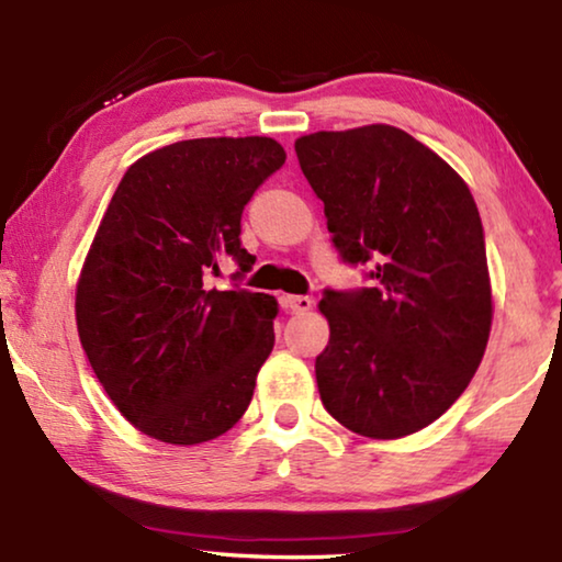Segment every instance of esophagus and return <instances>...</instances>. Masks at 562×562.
<instances>
[{
  "label": "esophagus",
  "mask_w": 562,
  "mask_h": 562,
  "mask_svg": "<svg viewBox=\"0 0 562 562\" xmlns=\"http://www.w3.org/2000/svg\"><path fill=\"white\" fill-rule=\"evenodd\" d=\"M283 306H286V310L294 312V314H304V312H310L312 306H314V299L312 296H304V294L283 296Z\"/></svg>",
  "instance_id": "obj_1"
}]
</instances>
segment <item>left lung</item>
Masks as SVG:
<instances>
[{
	"mask_svg": "<svg viewBox=\"0 0 562 562\" xmlns=\"http://www.w3.org/2000/svg\"><path fill=\"white\" fill-rule=\"evenodd\" d=\"M325 202L340 258L371 266V286L325 289L329 342L319 398L373 440L419 432L471 383L491 333V281L479 206L445 160L391 125L296 140Z\"/></svg>",
	"mask_w": 562,
	"mask_h": 562,
	"instance_id": "obj_1",
	"label": "left lung"
}]
</instances>
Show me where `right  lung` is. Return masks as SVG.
I'll return each instance as SVG.
<instances>
[{"instance_id":"add662e5","label":"right lung","mask_w":562,"mask_h":562,"mask_svg":"<svg viewBox=\"0 0 562 562\" xmlns=\"http://www.w3.org/2000/svg\"><path fill=\"white\" fill-rule=\"evenodd\" d=\"M283 160L271 137L181 140L135 160L106 206L76 327L106 396L148 437L199 445L248 409L279 304L240 289L256 263L240 220ZM225 255L238 263L234 289L210 290Z\"/></svg>"}]
</instances>
